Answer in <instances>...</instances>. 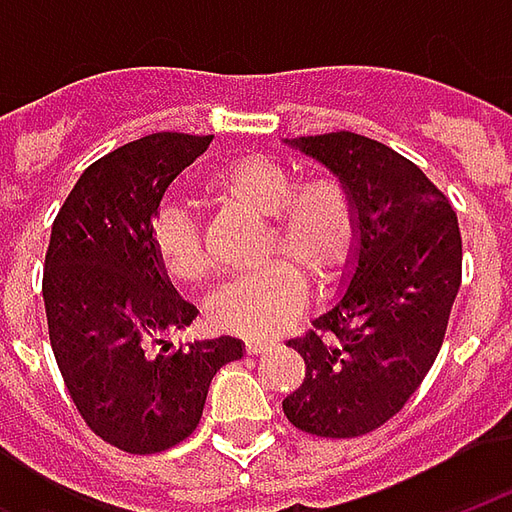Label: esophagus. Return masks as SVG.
<instances>
[{
    "label": "esophagus",
    "instance_id": "obj_1",
    "mask_svg": "<svg viewBox=\"0 0 512 512\" xmlns=\"http://www.w3.org/2000/svg\"><path fill=\"white\" fill-rule=\"evenodd\" d=\"M246 354L257 356V354H268L274 348V340H246Z\"/></svg>",
    "mask_w": 512,
    "mask_h": 512
}]
</instances>
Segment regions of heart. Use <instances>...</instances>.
I'll list each match as a JSON object with an SVG mask.
<instances>
[{
  "label": "heart",
  "instance_id": "1",
  "mask_svg": "<svg viewBox=\"0 0 512 512\" xmlns=\"http://www.w3.org/2000/svg\"><path fill=\"white\" fill-rule=\"evenodd\" d=\"M205 189L213 200L268 219L266 263L282 256L318 288L337 282L351 266L359 246V202L340 172L318 169L296 180L293 169L274 158L235 156L213 169ZM153 252L178 285L197 288L211 277L200 230L183 211L169 208L158 216ZM281 261L224 288L211 304L213 323L241 337H271L293 321L307 301V282L297 267Z\"/></svg>",
  "mask_w": 512,
  "mask_h": 512
}]
</instances>
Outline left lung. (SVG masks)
<instances>
[{"mask_svg":"<svg viewBox=\"0 0 512 512\" xmlns=\"http://www.w3.org/2000/svg\"><path fill=\"white\" fill-rule=\"evenodd\" d=\"M288 145L354 186L359 246L343 296L288 343L307 373L282 411L304 433L354 439L395 417L439 356L461 288L458 216L417 164L376 139L334 131Z\"/></svg>","mask_w":512,"mask_h":512,"instance_id":"1","label":"left lung"}]
</instances>
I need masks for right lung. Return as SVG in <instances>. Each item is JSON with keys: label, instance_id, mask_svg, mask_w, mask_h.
Returning a JSON list of instances; mask_svg holds the SVG:
<instances>
[{"label": "right lung", "instance_id": "1", "mask_svg": "<svg viewBox=\"0 0 512 512\" xmlns=\"http://www.w3.org/2000/svg\"><path fill=\"white\" fill-rule=\"evenodd\" d=\"M211 139L161 131L117 147L84 169L51 224L43 266L51 351L87 428L131 455L191 436L216 370L244 356L235 337L164 340L197 307L158 266L153 219L169 183Z\"/></svg>", "mask_w": 512, "mask_h": 512}]
</instances>
